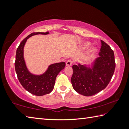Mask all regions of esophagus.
I'll list each match as a JSON object with an SVG mask.
<instances>
[{
    "mask_svg": "<svg viewBox=\"0 0 129 129\" xmlns=\"http://www.w3.org/2000/svg\"><path fill=\"white\" fill-rule=\"evenodd\" d=\"M73 64V61L71 60H68L67 62H66V65L67 66H71Z\"/></svg>",
    "mask_w": 129,
    "mask_h": 129,
    "instance_id": "obj_1",
    "label": "esophagus"
}]
</instances>
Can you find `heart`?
<instances>
[{
    "instance_id": "b5f03b06",
    "label": "heart",
    "mask_w": 129,
    "mask_h": 129,
    "mask_svg": "<svg viewBox=\"0 0 129 129\" xmlns=\"http://www.w3.org/2000/svg\"><path fill=\"white\" fill-rule=\"evenodd\" d=\"M89 45H90V43H88V42H86V43H85L84 44V47H88L89 46Z\"/></svg>"
}]
</instances>
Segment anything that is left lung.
I'll return each instance as SVG.
<instances>
[{"label":"left lung","instance_id":"obj_1","mask_svg":"<svg viewBox=\"0 0 129 129\" xmlns=\"http://www.w3.org/2000/svg\"><path fill=\"white\" fill-rule=\"evenodd\" d=\"M101 41L99 57L91 68L80 64L72 66L71 82L73 88L83 95L91 96L103 90L108 86L114 72V52L106 43Z\"/></svg>","mask_w":129,"mask_h":129}]
</instances>
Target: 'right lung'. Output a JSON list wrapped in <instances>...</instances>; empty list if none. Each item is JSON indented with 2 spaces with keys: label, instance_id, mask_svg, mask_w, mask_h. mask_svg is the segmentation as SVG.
Segmentation results:
<instances>
[{
  "label": "right lung",
  "instance_id": "1",
  "mask_svg": "<svg viewBox=\"0 0 129 129\" xmlns=\"http://www.w3.org/2000/svg\"><path fill=\"white\" fill-rule=\"evenodd\" d=\"M49 32H34L24 39L17 48L15 68L19 82L28 92L41 96L51 92L53 89L57 76L64 68V62L50 65L47 71L41 75L30 73L26 67L23 55V49L27 39L35 35H47Z\"/></svg>",
  "mask_w": 129,
  "mask_h": 129
}]
</instances>
